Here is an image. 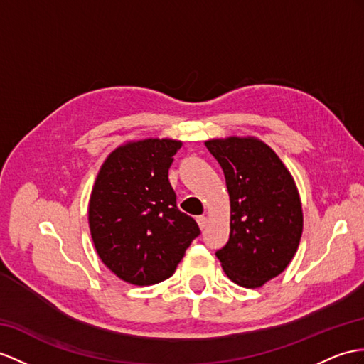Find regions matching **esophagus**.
Instances as JSON below:
<instances>
[{"label": "esophagus", "instance_id": "esophagus-1", "mask_svg": "<svg viewBox=\"0 0 364 364\" xmlns=\"http://www.w3.org/2000/svg\"><path fill=\"white\" fill-rule=\"evenodd\" d=\"M196 220H198V224H199V227L203 230V228H205V225H207V216H198L196 218Z\"/></svg>", "mask_w": 364, "mask_h": 364}]
</instances>
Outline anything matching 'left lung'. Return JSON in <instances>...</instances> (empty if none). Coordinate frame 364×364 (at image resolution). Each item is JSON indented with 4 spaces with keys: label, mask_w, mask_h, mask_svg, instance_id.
Wrapping results in <instances>:
<instances>
[{
    "label": "left lung",
    "mask_w": 364,
    "mask_h": 364,
    "mask_svg": "<svg viewBox=\"0 0 364 364\" xmlns=\"http://www.w3.org/2000/svg\"><path fill=\"white\" fill-rule=\"evenodd\" d=\"M223 168L230 194V237L216 252L227 277L261 287L296 253L303 210L295 182L272 149L253 137L205 141Z\"/></svg>",
    "instance_id": "8db88e82"
}]
</instances>
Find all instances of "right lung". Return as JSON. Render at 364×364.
Instances as JSON below:
<instances>
[{"instance_id": "1", "label": "right lung", "mask_w": 364, "mask_h": 364, "mask_svg": "<svg viewBox=\"0 0 364 364\" xmlns=\"http://www.w3.org/2000/svg\"><path fill=\"white\" fill-rule=\"evenodd\" d=\"M181 141L146 139L112 151L90 200V228L100 259L134 286H153L174 273L199 225L176 203L168 170Z\"/></svg>"}]
</instances>
